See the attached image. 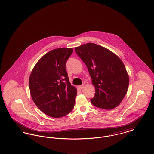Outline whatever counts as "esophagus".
Segmentation results:
<instances>
[{
    "instance_id": "obj_1",
    "label": "esophagus",
    "mask_w": 154,
    "mask_h": 154,
    "mask_svg": "<svg viewBox=\"0 0 154 154\" xmlns=\"http://www.w3.org/2000/svg\"><path fill=\"white\" fill-rule=\"evenodd\" d=\"M84 86V84H82V85H79L78 87H79V89H81L82 88H83Z\"/></svg>"
}]
</instances>
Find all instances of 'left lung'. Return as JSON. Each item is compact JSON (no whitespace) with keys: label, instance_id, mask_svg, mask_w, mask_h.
Segmentation results:
<instances>
[{"label":"left lung","instance_id":"1","mask_svg":"<svg viewBox=\"0 0 154 154\" xmlns=\"http://www.w3.org/2000/svg\"><path fill=\"white\" fill-rule=\"evenodd\" d=\"M75 51L87 67L95 87L92 104L105 110L117 107L126 95L129 83L121 59L109 49L92 43L75 47Z\"/></svg>","mask_w":154,"mask_h":154}]
</instances>
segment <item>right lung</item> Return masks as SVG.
<instances>
[{"label":"right lung","instance_id":"right-lung-1","mask_svg":"<svg viewBox=\"0 0 154 154\" xmlns=\"http://www.w3.org/2000/svg\"><path fill=\"white\" fill-rule=\"evenodd\" d=\"M72 48H59L47 52L34 66L29 79L30 93L37 107L45 114L62 117L73 109L77 94L66 72Z\"/></svg>","mask_w":154,"mask_h":154}]
</instances>
